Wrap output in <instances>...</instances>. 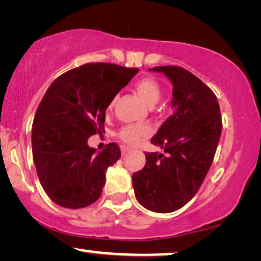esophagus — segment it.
Instances as JSON below:
<instances>
[{
	"label": "esophagus",
	"instance_id": "34e87169",
	"mask_svg": "<svg viewBox=\"0 0 261 261\" xmlns=\"http://www.w3.org/2000/svg\"><path fill=\"white\" fill-rule=\"evenodd\" d=\"M129 151H130V149L126 147V146H121V153H122V155H126Z\"/></svg>",
	"mask_w": 261,
	"mask_h": 261
}]
</instances>
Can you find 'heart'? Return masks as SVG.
I'll use <instances>...</instances> for the list:
<instances>
[{
    "label": "heart",
    "instance_id": "obj_1",
    "mask_svg": "<svg viewBox=\"0 0 261 261\" xmlns=\"http://www.w3.org/2000/svg\"><path fill=\"white\" fill-rule=\"evenodd\" d=\"M135 90L139 96L144 99L148 107H154L162 97V88L160 84L152 77H145L135 82ZM117 97H114L109 103L108 110H112L115 106ZM151 133V129L147 126H138V124H127L120 130L121 140L128 145H137L142 138L147 137Z\"/></svg>",
    "mask_w": 261,
    "mask_h": 261
}]
</instances>
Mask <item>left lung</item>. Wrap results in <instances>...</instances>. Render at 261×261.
Instances as JSON below:
<instances>
[{"label": "left lung", "instance_id": "obj_1", "mask_svg": "<svg viewBox=\"0 0 261 261\" xmlns=\"http://www.w3.org/2000/svg\"><path fill=\"white\" fill-rule=\"evenodd\" d=\"M173 85V114L151 142L164 153H146V165L133 174L138 202L154 213H172L196 195L212 166L222 119L214 92L179 66H156Z\"/></svg>", "mask_w": 261, "mask_h": 261}]
</instances>
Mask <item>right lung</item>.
Wrapping results in <instances>:
<instances>
[{
    "label": "right lung",
    "instance_id": "right-lung-1",
    "mask_svg": "<svg viewBox=\"0 0 261 261\" xmlns=\"http://www.w3.org/2000/svg\"><path fill=\"white\" fill-rule=\"evenodd\" d=\"M138 71L89 63L49 85L34 116L32 152L39 180L56 204L80 209L99 198L106 171L120 159L121 152L115 142L96 152L88 139L105 132L109 103Z\"/></svg>",
    "mask_w": 261,
    "mask_h": 261
}]
</instances>
